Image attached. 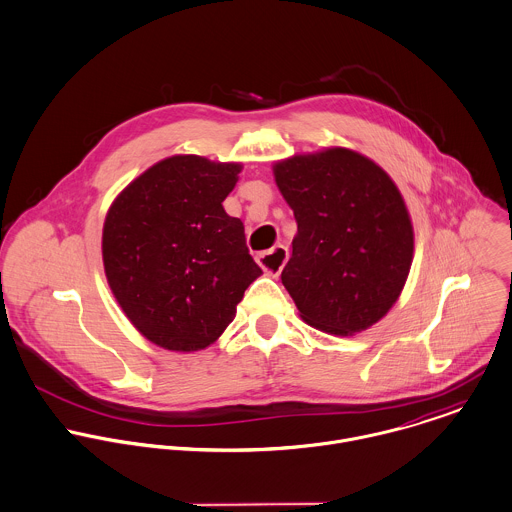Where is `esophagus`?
<instances>
[{
  "label": "esophagus",
  "mask_w": 512,
  "mask_h": 512,
  "mask_svg": "<svg viewBox=\"0 0 512 512\" xmlns=\"http://www.w3.org/2000/svg\"><path fill=\"white\" fill-rule=\"evenodd\" d=\"M287 259H289V251H287L285 245H275V247H271L269 251H263V253L257 255L259 267H261L265 273L273 275V277L281 275V271H283Z\"/></svg>",
  "instance_id": "esophagus-1"
}]
</instances>
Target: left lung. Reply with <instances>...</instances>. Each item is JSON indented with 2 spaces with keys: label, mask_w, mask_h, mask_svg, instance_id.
Returning a JSON list of instances; mask_svg holds the SVG:
<instances>
[{
  "label": "left lung",
  "mask_w": 512,
  "mask_h": 512,
  "mask_svg": "<svg viewBox=\"0 0 512 512\" xmlns=\"http://www.w3.org/2000/svg\"><path fill=\"white\" fill-rule=\"evenodd\" d=\"M297 235L281 281L299 316L326 334L354 336L400 299L413 261L408 205L368 156L330 146L273 164Z\"/></svg>",
  "instance_id": "1"
}]
</instances>
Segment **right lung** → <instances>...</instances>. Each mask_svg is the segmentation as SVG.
Instances as JSON below:
<instances>
[{"label":"right lung","instance_id":"add662e5","mask_svg":"<svg viewBox=\"0 0 512 512\" xmlns=\"http://www.w3.org/2000/svg\"><path fill=\"white\" fill-rule=\"evenodd\" d=\"M241 170V162L168 156L106 211V283L130 324L164 350L211 346L261 275L241 219L223 209Z\"/></svg>","mask_w":512,"mask_h":512}]
</instances>
